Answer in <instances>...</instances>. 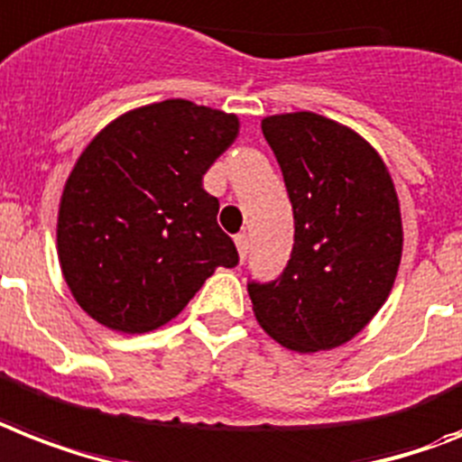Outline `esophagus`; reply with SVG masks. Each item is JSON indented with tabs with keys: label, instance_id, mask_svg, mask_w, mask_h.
<instances>
[{
	"label": "esophagus",
	"instance_id": "obj_1",
	"mask_svg": "<svg viewBox=\"0 0 462 462\" xmlns=\"http://www.w3.org/2000/svg\"><path fill=\"white\" fill-rule=\"evenodd\" d=\"M235 244H237V251H239V258H246V254H249V237L244 235V232H239L237 237H235Z\"/></svg>",
	"mask_w": 462,
	"mask_h": 462
}]
</instances>
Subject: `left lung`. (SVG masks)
<instances>
[{
	"label": "left lung",
	"instance_id": "left-lung-1",
	"mask_svg": "<svg viewBox=\"0 0 462 462\" xmlns=\"http://www.w3.org/2000/svg\"><path fill=\"white\" fill-rule=\"evenodd\" d=\"M261 130L290 192L294 249L275 282L249 284L254 316L290 351H329L392 294L403 251L396 187L374 146L332 118L265 116Z\"/></svg>",
	"mask_w": 462,
	"mask_h": 462
}]
</instances>
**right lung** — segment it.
Returning a JSON list of instances; mask_svg holds the SVG:
<instances>
[{
    "label": "right lung",
    "instance_id": "add662e5",
    "mask_svg": "<svg viewBox=\"0 0 462 462\" xmlns=\"http://www.w3.org/2000/svg\"><path fill=\"white\" fill-rule=\"evenodd\" d=\"M239 118L187 99L133 108L75 161L56 220L70 294L89 318L125 335L159 329L216 268L239 256L218 227L206 171L237 140Z\"/></svg>",
    "mask_w": 462,
    "mask_h": 462
}]
</instances>
